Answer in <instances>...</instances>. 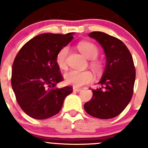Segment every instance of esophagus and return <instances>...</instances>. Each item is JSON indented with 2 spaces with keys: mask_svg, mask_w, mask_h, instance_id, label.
I'll return each instance as SVG.
<instances>
[{
  "mask_svg": "<svg viewBox=\"0 0 148 148\" xmlns=\"http://www.w3.org/2000/svg\"><path fill=\"white\" fill-rule=\"evenodd\" d=\"M82 90L81 88H78V87H73V91H75V92H78V91H80Z\"/></svg>",
  "mask_w": 148,
  "mask_h": 148,
  "instance_id": "obj_1",
  "label": "esophagus"
}]
</instances>
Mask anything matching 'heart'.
<instances>
[{
  "label": "heart",
  "instance_id": "heart-1",
  "mask_svg": "<svg viewBox=\"0 0 148 148\" xmlns=\"http://www.w3.org/2000/svg\"><path fill=\"white\" fill-rule=\"evenodd\" d=\"M78 50L82 54L88 59H91L90 62V66L95 72L101 71L102 70V63L99 60L96 59L99 54V49L97 46L93 43L89 41H82L77 45ZM68 54V47H64L61 48L56 55V61L58 67L61 70L66 69V56ZM65 82L69 84L74 87H82V86L90 83L93 79V75L92 73L88 70L86 71H77L71 70L67 72L64 75Z\"/></svg>",
  "mask_w": 148,
  "mask_h": 148
}]
</instances>
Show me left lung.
Masks as SVG:
<instances>
[{
  "mask_svg": "<svg viewBox=\"0 0 148 148\" xmlns=\"http://www.w3.org/2000/svg\"><path fill=\"white\" fill-rule=\"evenodd\" d=\"M90 38L101 45L107 59L105 70L99 84L92 90V97L84 108L90 116L109 119L119 116L133 96L136 69L129 49L119 38L101 32H92Z\"/></svg>",
  "mask_w": 148,
  "mask_h": 148,
  "instance_id": "left-lung-1",
  "label": "left lung"
}]
</instances>
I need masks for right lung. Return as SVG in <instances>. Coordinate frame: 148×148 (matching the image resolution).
Instances as JSON below:
<instances>
[{
  "label": "right lung",
  "instance_id": "1",
  "mask_svg": "<svg viewBox=\"0 0 148 148\" xmlns=\"http://www.w3.org/2000/svg\"><path fill=\"white\" fill-rule=\"evenodd\" d=\"M73 34L37 35L21 48L14 60L12 87L18 104L32 118L45 119L56 115L65 97L73 92L70 86L55 87L64 80L56 55L71 41Z\"/></svg>",
  "mask_w": 148,
  "mask_h": 148
}]
</instances>
